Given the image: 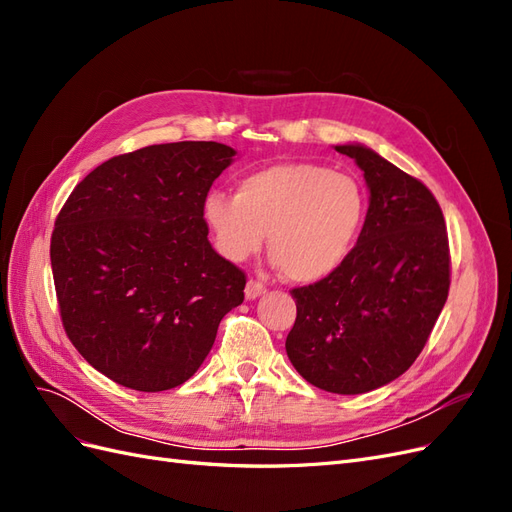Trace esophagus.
Masks as SVG:
<instances>
[{"label":"esophagus","mask_w":512,"mask_h":512,"mask_svg":"<svg viewBox=\"0 0 512 512\" xmlns=\"http://www.w3.org/2000/svg\"><path fill=\"white\" fill-rule=\"evenodd\" d=\"M267 292V288H265V284H262V282H258V280H250V282H247V286H245V297L247 299H258L260 297V294H265Z\"/></svg>","instance_id":"34e87169"}]
</instances>
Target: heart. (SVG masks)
I'll return each instance as SVG.
<instances>
[{
	"mask_svg": "<svg viewBox=\"0 0 512 512\" xmlns=\"http://www.w3.org/2000/svg\"><path fill=\"white\" fill-rule=\"evenodd\" d=\"M365 209V192L352 175L318 162H284L243 175L237 194L209 192L203 220L224 258H250L267 232L288 280L314 284L344 265Z\"/></svg>",
	"mask_w": 512,
	"mask_h": 512,
	"instance_id": "b5f03b06",
	"label": "heart"
}]
</instances>
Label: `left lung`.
<instances>
[{
  "label": "left lung",
  "mask_w": 512,
  "mask_h": 512,
  "mask_svg": "<svg viewBox=\"0 0 512 512\" xmlns=\"http://www.w3.org/2000/svg\"><path fill=\"white\" fill-rule=\"evenodd\" d=\"M335 149L365 173L367 218L342 267L290 290L286 352L309 384L359 395L399 378L425 348L451 288V250L423 181L367 147Z\"/></svg>",
  "instance_id": "left-lung-1"
}]
</instances>
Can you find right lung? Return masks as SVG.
Returning a JSON list of instances; mask_svg holds the SVG:
<instances>
[{"instance_id":"1","label":"right lung","mask_w":512,"mask_h":512,"mask_svg":"<svg viewBox=\"0 0 512 512\" xmlns=\"http://www.w3.org/2000/svg\"><path fill=\"white\" fill-rule=\"evenodd\" d=\"M235 149L149 145L76 185L51 237L64 331L100 374L158 393L190 380L243 303L245 273L213 250L203 200Z\"/></svg>"}]
</instances>
